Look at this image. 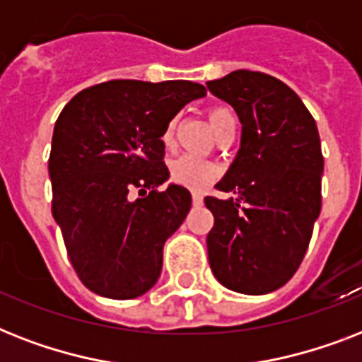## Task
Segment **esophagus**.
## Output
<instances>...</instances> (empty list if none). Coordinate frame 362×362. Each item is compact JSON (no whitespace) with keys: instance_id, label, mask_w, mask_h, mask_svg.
I'll use <instances>...</instances> for the list:
<instances>
[{"instance_id":"obj_1","label":"esophagus","mask_w":362,"mask_h":362,"mask_svg":"<svg viewBox=\"0 0 362 362\" xmlns=\"http://www.w3.org/2000/svg\"><path fill=\"white\" fill-rule=\"evenodd\" d=\"M192 201L193 206H203V195H201V193H193Z\"/></svg>"}]
</instances>
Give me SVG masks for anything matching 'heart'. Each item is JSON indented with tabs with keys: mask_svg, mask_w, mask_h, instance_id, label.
I'll return each instance as SVG.
<instances>
[{
	"mask_svg": "<svg viewBox=\"0 0 362 362\" xmlns=\"http://www.w3.org/2000/svg\"><path fill=\"white\" fill-rule=\"evenodd\" d=\"M209 122L212 125L216 135H221L227 127H235V116L229 109L223 107H214L209 112ZM176 133V120L167 122L163 133H161V141L165 146H173ZM218 176V167L210 163L206 159L195 158V156H180L170 163V178L180 186H186L189 189L201 192L206 186H210Z\"/></svg>",
	"mask_w": 362,
	"mask_h": 362,
	"instance_id": "1",
	"label": "heart"
}]
</instances>
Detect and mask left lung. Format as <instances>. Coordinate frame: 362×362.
Returning <instances> with one entry per match:
<instances>
[{"label":"left lung","instance_id":"8db88e82","mask_svg":"<svg viewBox=\"0 0 362 362\" xmlns=\"http://www.w3.org/2000/svg\"><path fill=\"white\" fill-rule=\"evenodd\" d=\"M206 86L242 124L237 159L216 184L235 197H204L214 214L210 269L231 291L264 295L297 272L320 216L317 125L291 88L259 71H233Z\"/></svg>","mask_w":362,"mask_h":362}]
</instances>
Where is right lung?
<instances>
[{
    "label": "right lung",
    "mask_w": 362,
    "mask_h": 362,
    "mask_svg": "<svg viewBox=\"0 0 362 362\" xmlns=\"http://www.w3.org/2000/svg\"><path fill=\"white\" fill-rule=\"evenodd\" d=\"M206 88L192 81H109L82 90L54 125L52 216L76 276L101 297H141L163 244L192 209L186 187L158 189L169 169L167 122Z\"/></svg>",
    "instance_id": "obj_1"
}]
</instances>
